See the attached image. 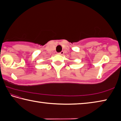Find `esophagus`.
<instances>
[{"label":"esophagus","instance_id":"esophagus-1","mask_svg":"<svg viewBox=\"0 0 121 121\" xmlns=\"http://www.w3.org/2000/svg\"><path fill=\"white\" fill-rule=\"evenodd\" d=\"M64 51H62V52H59V54H60L61 55H63V54H64Z\"/></svg>","mask_w":121,"mask_h":121}]
</instances>
